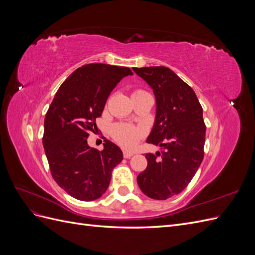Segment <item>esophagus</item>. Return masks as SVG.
Instances as JSON below:
<instances>
[{"label":"esophagus","instance_id":"esophagus-1","mask_svg":"<svg viewBox=\"0 0 255 255\" xmlns=\"http://www.w3.org/2000/svg\"><path fill=\"white\" fill-rule=\"evenodd\" d=\"M133 155H134V152H132V151H128V150L123 151V156H125V158H129Z\"/></svg>","mask_w":255,"mask_h":255}]
</instances>
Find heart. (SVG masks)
<instances>
[{
	"instance_id": "b5f03b06",
	"label": "heart",
	"mask_w": 255,
	"mask_h": 255,
	"mask_svg": "<svg viewBox=\"0 0 255 255\" xmlns=\"http://www.w3.org/2000/svg\"><path fill=\"white\" fill-rule=\"evenodd\" d=\"M143 90H136L134 94H140ZM144 135V129L140 127L128 125V123H118L113 128V137L115 140L127 148H132L137 141Z\"/></svg>"
}]
</instances>
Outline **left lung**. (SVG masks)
I'll list each match as a JSON object with an SVG mask.
<instances>
[{"label":"left lung","instance_id":"left-lung-1","mask_svg":"<svg viewBox=\"0 0 255 255\" xmlns=\"http://www.w3.org/2000/svg\"><path fill=\"white\" fill-rule=\"evenodd\" d=\"M153 89L156 117L146 142L161 146L145 154L146 169L137 176L145 196L166 200L180 194L204 157L203 110L192 88L167 67L133 68Z\"/></svg>","mask_w":255,"mask_h":255}]
</instances>
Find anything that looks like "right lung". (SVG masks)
Returning a JSON list of instances; mask_svg holds the SVG:
<instances>
[{
	"mask_svg": "<svg viewBox=\"0 0 255 255\" xmlns=\"http://www.w3.org/2000/svg\"><path fill=\"white\" fill-rule=\"evenodd\" d=\"M132 74L127 67L84 65L61 84L45 115L42 143L53 179L81 201L101 197L113 169L123 159L117 144L106 139L99 151L90 148L87 138L98 129L96 119L113 89Z\"/></svg>",
	"mask_w": 255,
	"mask_h": 255,
	"instance_id": "obj_1",
	"label": "right lung"
}]
</instances>
